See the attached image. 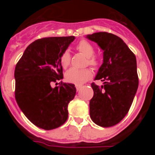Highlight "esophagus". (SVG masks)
Returning <instances> with one entry per match:
<instances>
[{"label": "esophagus", "instance_id": "1", "mask_svg": "<svg viewBox=\"0 0 155 155\" xmlns=\"http://www.w3.org/2000/svg\"><path fill=\"white\" fill-rule=\"evenodd\" d=\"M75 87H76V89L77 91H79V90L81 88L82 85H80V84H75Z\"/></svg>", "mask_w": 155, "mask_h": 155}]
</instances>
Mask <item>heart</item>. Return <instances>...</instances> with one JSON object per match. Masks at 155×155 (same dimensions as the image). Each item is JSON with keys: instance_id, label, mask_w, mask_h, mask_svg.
<instances>
[{"instance_id": "heart-1", "label": "heart", "mask_w": 155, "mask_h": 155, "mask_svg": "<svg viewBox=\"0 0 155 155\" xmlns=\"http://www.w3.org/2000/svg\"><path fill=\"white\" fill-rule=\"evenodd\" d=\"M77 50L87 57V64L93 68L99 65V59L97 56L93 55L94 48L91 42L87 40H81L76 46ZM60 62L64 68H68L71 64V54L68 50L64 51L60 57ZM92 76V72L89 68L84 69L69 70L66 74V79L68 82L76 84H81Z\"/></svg>"}]
</instances>
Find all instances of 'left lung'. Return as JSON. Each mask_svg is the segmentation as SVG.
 I'll return each mask as SVG.
<instances>
[{"label": "left lung", "instance_id": "obj_1", "mask_svg": "<svg viewBox=\"0 0 155 155\" xmlns=\"http://www.w3.org/2000/svg\"><path fill=\"white\" fill-rule=\"evenodd\" d=\"M86 37L103 50V63L94 78L103 81V85L91 83L90 117L100 127H113L127 114L137 91L136 57L116 35L101 31Z\"/></svg>", "mask_w": 155, "mask_h": 155}]
</instances>
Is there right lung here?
<instances>
[{"label": "right lung", "mask_w": 155, "mask_h": 155, "mask_svg": "<svg viewBox=\"0 0 155 155\" xmlns=\"http://www.w3.org/2000/svg\"><path fill=\"white\" fill-rule=\"evenodd\" d=\"M74 36L37 39L25 49L15 70V99L19 108L36 127L50 130L61 127L68 117V104L76 94L74 84L62 83L61 54ZM60 84V83H59Z\"/></svg>", "instance_id": "add662e5"}]
</instances>
